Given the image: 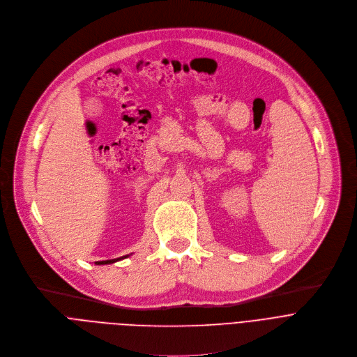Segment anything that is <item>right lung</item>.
<instances>
[{
	"label": "right lung",
	"instance_id": "1",
	"mask_svg": "<svg viewBox=\"0 0 357 357\" xmlns=\"http://www.w3.org/2000/svg\"><path fill=\"white\" fill-rule=\"evenodd\" d=\"M132 255V253H130ZM126 257H129V255H126V256H122V257H116V259H111V260H101V261H96V264H112V263H115V261H119V260H122V259H126Z\"/></svg>",
	"mask_w": 357,
	"mask_h": 357
}]
</instances>
